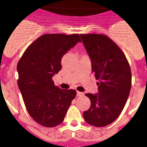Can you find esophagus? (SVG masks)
Returning a JSON list of instances; mask_svg holds the SVG:
<instances>
[{
    "mask_svg": "<svg viewBox=\"0 0 147 147\" xmlns=\"http://www.w3.org/2000/svg\"><path fill=\"white\" fill-rule=\"evenodd\" d=\"M77 96H83V92H78V91H77Z\"/></svg>",
    "mask_w": 147,
    "mask_h": 147,
    "instance_id": "esophagus-1",
    "label": "esophagus"
}]
</instances>
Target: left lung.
Instances as JSON below:
<instances>
[{
  "label": "left lung",
  "mask_w": 147,
  "mask_h": 147,
  "mask_svg": "<svg viewBox=\"0 0 147 147\" xmlns=\"http://www.w3.org/2000/svg\"><path fill=\"white\" fill-rule=\"evenodd\" d=\"M90 56L98 93H86L91 105L83 112L90 125L105 127L116 120L126 104L131 88V71L124 54L108 36L81 34Z\"/></svg>",
  "instance_id": "1"
}]
</instances>
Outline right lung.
Masks as SVG:
<instances>
[{"label": "right lung", "instance_id": "obj_1", "mask_svg": "<svg viewBox=\"0 0 147 147\" xmlns=\"http://www.w3.org/2000/svg\"><path fill=\"white\" fill-rule=\"evenodd\" d=\"M80 42L78 34H45L34 41L19 61V89L29 115L42 126L61 124L77 95L76 90L55 86L52 77L61 69L63 56Z\"/></svg>", "mask_w": 147, "mask_h": 147}]
</instances>
